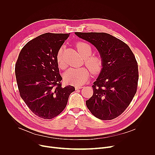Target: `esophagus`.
Returning a JSON list of instances; mask_svg holds the SVG:
<instances>
[{
  "mask_svg": "<svg viewBox=\"0 0 155 155\" xmlns=\"http://www.w3.org/2000/svg\"><path fill=\"white\" fill-rule=\"evenodd\" d=\"M83 88L82 86H76L75 87L76 90H78V89H81V88Z\"/></svg>",
  "mask_w": 155,
  "mask_h": 155,
  "instance_id": "1",
  "label": "esophagus"
}]
</instances>
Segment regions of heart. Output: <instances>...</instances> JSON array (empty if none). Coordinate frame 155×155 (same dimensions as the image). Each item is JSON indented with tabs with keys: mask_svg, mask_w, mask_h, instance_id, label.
Instances as JSON below:
<instances>
[{
	"mask_svg": "<svg viewBox=\"0 0 155 155\" xmlns=\"http://www.w3.org/2000/svg\"><path fill=\"white\" fill-rule=\"evenodd\" d=\"M78 52L84 58L85 63L94 74H98L103 68V60L100 56L91 55L92 48L87 43L80 41L76 45ZM63 48H61L56 53V58L58 67L64 68V63L62 56ZM90 77V71L86 67L70 68L65 72L64 78L66 82L75 85L85 84Z\"/></svg>",
	"mask_w": 155,
	"mask_h": 155,
	"instance_id": "heart-1",
	"label": "heart"
}]
</instances>
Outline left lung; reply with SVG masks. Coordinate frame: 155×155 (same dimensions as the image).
Returning a JSON list of instances; mask_svg holds the SVG:
<instances>
[{
    "mask_svg": "<svg viewBox=\"0 0 155 155\" xmlns=\"http://www.w3.org/2000/svg\"><path fill=\"white\" fill-rule=\"evenodd\" d=\"M75 34L92 44L103 60V68L94 85L93 95L86 101L87 108L101 120L119 116L133 100L137 91L138 66L129 46L105 32Z\"/></svg>",
    "mask_w": 155,
    "mask_h": 155,
    "instance_id": "obj_1",
    "label": "left lung"
}]
</instances>
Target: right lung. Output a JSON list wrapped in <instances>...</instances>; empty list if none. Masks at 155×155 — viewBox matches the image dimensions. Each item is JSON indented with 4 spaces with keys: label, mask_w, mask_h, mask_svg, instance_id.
Instances as JSON below:
<instances>
[{
    "label": "right lung",
    "mask_w": 155,
    "mask_h": 155,
    "mask_svg": "<svg viewBox=\"0 0 155 155\" xmlns=\"http://www.w3.org/2000/svg\"><path fill=\"white\" fill-rule=\"evenodd\" d=\"M68 34L47 32L24 46L15 63V73L20 95L39 117L50 119L66 107L74 87H62L56 56Z\"/></svg>",
    "instance_id": "add662e5"
}]
</instances>
